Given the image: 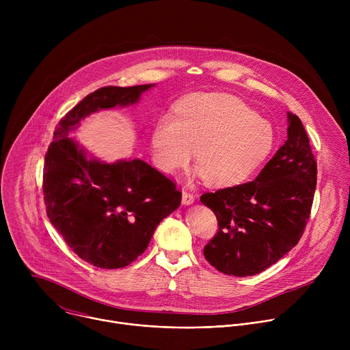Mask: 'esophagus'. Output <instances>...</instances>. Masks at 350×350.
I'll use <instances>...</instances> for the list:
<instances>
[{
	"mask_svg": "<svg viewBox=\"0 0 350 350\" xmlns=\"http://www.w3.org/2000/svg\"><path fill=\"white\" fill-rule=\"evenodd\" d=\"M193 201H195V195L193 193H191L189 191H183V204L184 205H191V204H193Z\"/></svg>",
	"mask_w": 350,
	"mask_h": 350,
	"instance_id": "34e87169",
	"label": "esophagus"
}]
</instances>
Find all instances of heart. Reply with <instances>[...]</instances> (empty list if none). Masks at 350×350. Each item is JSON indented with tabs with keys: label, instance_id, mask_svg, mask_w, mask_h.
I'll use <instances>...</instances> for the list:
<instances>
[{
	"label": "heart",
	"instance_id": "heart-1",
	"mask_svg": "<svg viewBox=\"0 0 350 350\" xmlns=\"http://www.w3.org/2000/svg\"><path fill=\"white\" fill-rule=\"evenodd\" d=\"M152 158L173 174L187 167L196 151V174L213 188L238 185L269 158L275 144L273 124L242 99L228 94H199L158 118L152 130Z\"/></svg>",
	"mask_w": 350,
	"mask_h": 350
}]
</instances>
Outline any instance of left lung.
I'll list each match as a JSON object with an SVG mask.
<instances>
[{
  "label": "left lung",
  "mask_w": 350,
  "mask_h": 350,
  "mask_svg": "<svg viewBox=\"0 0 350 350\" xmlns=\"http://www.w3.org/2000/svg\"><path fill=\"white\" fill-rule=\"evenodd\" d=\"M288 139L249 183L205 192L217 232L205 245V259L219 271L246 277L262 273L302 238L310 217L317 162L308 133L288 113Z\"/></svg>",
  "instance_id": "obj_1"
}]
</instances>
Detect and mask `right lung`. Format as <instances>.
Returning a JSON list of instances; mask_svg holds the SVG:
<instances>
[{"mask_svg": "<svg viewBox=\"0 0 350 350\" xmlns=\"http://www.w3.org/2000/svg\"><path fill=\"white\" fill-rule=\"evenodd\" d=\"M154 84L107 85L88 94L58 123L44 161L46 216L72 251L99 269L129 266L157 226L180 206L176 183L139 159L90 161L69 131L92 112L135 104Z\"/></svg>", "mask_w": 350, "mask_h": 350, "instance_id": "right-lung-1", "label": "right lung"}]
</instances>
